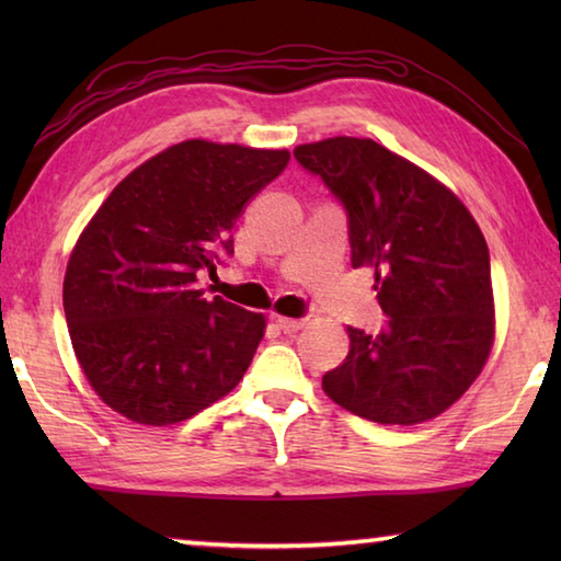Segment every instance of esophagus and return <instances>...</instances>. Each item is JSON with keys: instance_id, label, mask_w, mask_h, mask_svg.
<instances>
[{"instance_id": "1", "label": "esophagus", "mask_w": 561, "mask_h": 561, "mask_svg": "<svg viewBox=\"0 0 561 561\" xmlns=\"http://www.w3.org/2000/svg\"><path fill=\"white\" fill-rule=\"evenodd\" d=\"M274 324H277L279 331H284V334H297V331L304 327L301 319H289V317H277L274 319Z\"/></svg>"}]
</instances>
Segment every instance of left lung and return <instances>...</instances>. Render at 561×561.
I'll return each mask as SVG.
<instances>
[{"label": "left lung", "instance_id": "8db88e82", "mask_svg": "<svg viewBox=\"0 0 561 561\" xmlns=\"http://www.w3.org/2000/svg\"><path fill=\"white\" fill-rule=\"evenodd\" d=\"M348 220L351 267L376 272L388 317L378 334L348 327V356L321 378L346 411L383 425L440 415L485 366L495 336L490 252L458 197L371 138L294 148Z\"/></svg>", "mask_w": 561, "mask_h": 561}]
</instances>
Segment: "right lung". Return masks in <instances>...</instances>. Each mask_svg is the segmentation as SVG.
<instances>
[{"label": "right lung", "instance_id": "right-lung-1", "mask_svg": "<svg viewBox=\"0 0 561 561\" xmlns=\"http://www.w3.org/2000/svg\"><path fill=\"white\" fill-rule=\"evenodd\" d=\"M289 163L287 150L185 140L113 187L76 242L64 314L76 358L113 411L170 425L242 381L264 317L197 289L234 254L250 197Z\"/></svg>", "mask_w": 561, "mask_h": 561}]
</instances>
